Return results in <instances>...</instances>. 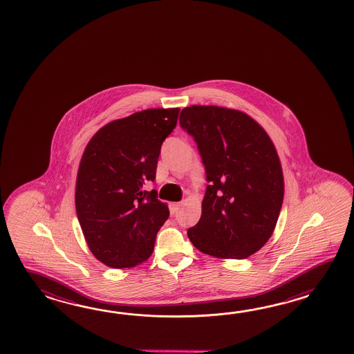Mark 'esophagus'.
<instances>
[{
  "label": "esophagus",
  "mask_w": 354,
  "mask_h": 354,
  "mask_svg": "<svg viewBox=\"0 0 354 354\" xmlns=\"http://www.w3.org/2000/svg\"><path fill=\"white\" fill-rule=\"evenodd\" d=\"M180 203H172V205H171V214H172V215H174V214H177V212L180 211Z\"/></svg>",
  "instance_id": "obj_1"
}]
</instances>
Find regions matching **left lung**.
<instances>
[{"label":"left lung","mask_w":354,"mask_h":354,"mask_svg":"<svg viewBox=\"0 0 354 354\" xmlns=\"http://www.w3.org/2000/svg\"><path fill=\"white\" fill-rule=\"evenodd\" d=\"M209 182L201 218L188 239L209 256L244 259L271 238L283 201V174L274 145L247 113L218 106L180 111Z\"/></svg>","instance_id":"8db88e82"}]
</instances>
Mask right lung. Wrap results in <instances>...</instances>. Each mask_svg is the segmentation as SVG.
Returning <instances> with one entry per match:
<instances>
[{
  "label": "right lung",
  "instance_id": "add662e5",
  "mask_svg": "<svg viewBox=\"0 0 354 354\" xmlns=\"http://www.w3.org/2000/svg\"><path fill=\"white\" fill-rule=\"evenodd\" d=\"M180 109H149L111 121L92 136L75 183V211L92 254L113 268H130L153 253L169 210L156 180L162 144Z\"/></svg>",
  "mask_w": 354,
  "mask_h": 354
}]
</instances>
